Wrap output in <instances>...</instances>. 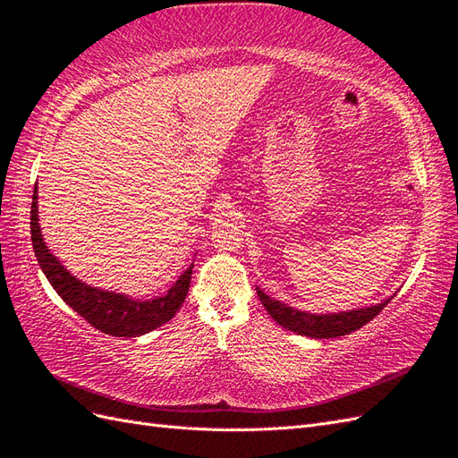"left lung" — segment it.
Wrapping results in <instances>:
<instances>
[{"mask_svg": "<svg viewBox=\"0 0 458 458\" xmlns=\"http://www.w3.org/2000/svg\"><path fill=\"white\" fill-rule=\"evenodd\" d=\"M256 293H259L264 309L267 310V315H270L277 325L309 338L345 336V334L358 330L363 325H367L369 320H373L388 305V301L394 297L390 295L388 299L381 301V303L369 305V307L322 315V313H309V310H299L295 307H289L282 303V301L266 295L260 287H256Z\"/></svg>", "mask_w": 458, "mask_h": 458, "instance_id": "1", "label": "left lung"}]
</instances>
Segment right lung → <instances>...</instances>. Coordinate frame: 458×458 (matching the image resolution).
Listing matches in <instances>:
<instances>
[{
	"label": "right lung",
	"instance_id": "1",
	"mask_svg": "<svg viewBox=\"0 0 458 458\" xmlns=\"http://www.w3.org/2000/svg\"><path fill=\"white\" fill-rule=\"evenodd\" d=\"M35 184L30 204V239L35 249L37 260L42 267L44 276L50 282L65 303H68L77 315H81L89 325L97 330L110 334L118 338H136L141 334H148L159 328L165 322H169L176 310L181 309L191 289L192 267L191 264L186 272L178 277L173 287L161 297L155 299H133L126 293L106 292L93 285L83 284L80 277L70 274L58 256H54L44 242L40 223H38V191Z\"/></svg>",
	"mask_w": 458,
	"mask_h": 458
}]
</instances>
